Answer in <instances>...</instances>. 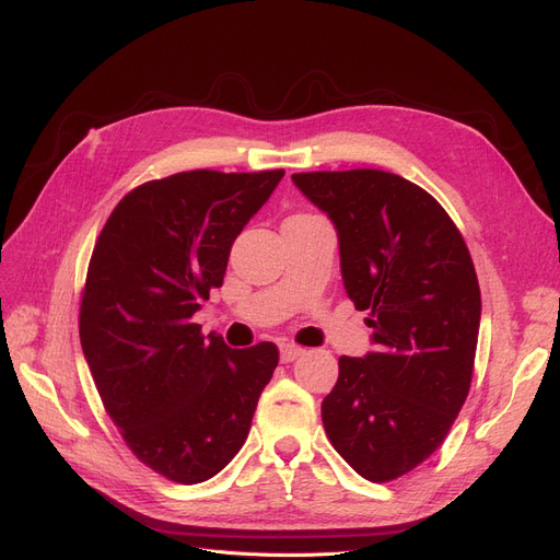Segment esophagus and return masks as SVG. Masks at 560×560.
<instances>
[{
	"label": "esophagus",
	"mask_w": 560,
	"mask_h": 560,
	"mask_svg": "<svg viewBox=\"0 0 560 560\" xmlns=\"http://www.w3.org/2000/svg\"><path fill=\"white\" fill-rule=\"evenodd\" d=\"M302 353H304V349L293 347V345L281 347V360H283V363H293V360H298Z\"/></svg>",
	"instance_id": "obj_1"
}]
</instances>
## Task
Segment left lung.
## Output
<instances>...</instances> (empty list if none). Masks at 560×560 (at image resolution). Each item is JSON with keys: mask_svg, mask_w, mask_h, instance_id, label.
<instances>
[{"mask_svg": "<svg viewBox=\"0 0 560 560\" xmlns=\"http://www.w3.org/2000/svg\"><path fill=\"white\" fill-rule=\"evenodd\" d=\"M328 213L347 295L376 347L339 358L320 405L328 440L368 481L407 475L438 451L467 398L481 293L463 234L435 197L382 170L304 172Z\"/></svg>", "mask_w": 560, "mask_h": 560, "instance_id": "obj_1", "label": "left lung"}]
</instances>
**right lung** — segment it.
Wrapping results in <instances>:
<instances>
[{"instance_id":"1","label":"right lung","mask_w":560,"mask_h":560,"mask_svg":"<svg viewBox=\"0 0 560 560\" xmlns=\"http://www.w3.org/2000/svg\"><path fill=\"white\" fill-rule=\"evenodd\" d=\"M283 170L178 172L122 197L88 265L79 332L106 413L176 483L219 475L246 442L279 349H230L192 314L221 288L232 242Z\"/></svg>"}]
</instances>
